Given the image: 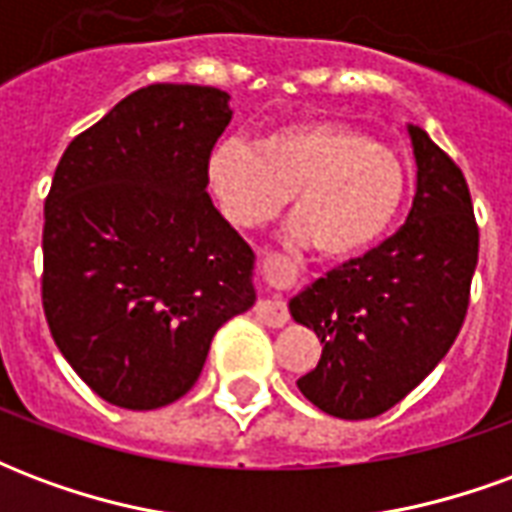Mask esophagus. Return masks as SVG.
Here are the masks:
<instances>
[{
    "instance_id": "1",
    "label": "esophagus",
    "mask_w": 512,
    "mask_h": 512,
    "mask_svg": "<svg viewBox=\"0 0 512 512\" xmlns=\"http://www.w3.org/2000/svg\"><path fill=\"white\" fill-rule=\"evenodd\" d=\"M255 315L257 321H263L271 329H279V326H285L290 321L288 307H285V301L279 299H263L255 307Z\"/></svg>"
}]
</instances>
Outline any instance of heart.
<instances>
[{
	"label": "heart",
	"instance_id": "b5f03b06",
	"mask_svg": "<svg viewBox=\"0 0 512 512\" xmlns=\"http://www.w3.org/2000/svg\"><path fill=\"white\" fill-rule=\"evenodd\" d=\"M208 186L227 222L257 227L293 194V235L323 257H354L384 238L406 205L403 161L337 120H299L255 145L222 139L208 156Z\"/></svg>",
	"mask_w": 512,
	"mask_h": 512
}]
</instances>
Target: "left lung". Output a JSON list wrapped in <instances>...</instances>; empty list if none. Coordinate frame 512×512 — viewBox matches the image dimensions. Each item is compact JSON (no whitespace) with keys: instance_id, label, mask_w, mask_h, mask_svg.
<instances>
[{"instance_id":"1","label":"left lung","mask_w":512,"mask_h":512,"mask_svg":"<svg viewBox=\"0 0 512 512\" xmlns=\"http://www.w3.org/2000/svg\"><path fill=\"white\" fill-rule=\"evenodd\" d=\"M408 139L417 194L406 224L288 304L323 345L321 362L296 384L332 417L370 419L400 403L444 359L466 318L480 246L469 186L422 128L408 126Z\"/></svg>"}]
</instances>
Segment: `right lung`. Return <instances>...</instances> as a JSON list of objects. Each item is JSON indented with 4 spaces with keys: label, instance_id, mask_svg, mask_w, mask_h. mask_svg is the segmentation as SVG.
Masks as SVG:
<instances>
[{
    "label": "right lung",
    "instance_id": "1",
    "mask_svg": "<svg viewBox=\"0 0 512 512\" xmlns=\"http://www.w3.org/2000/svg\"><path fill=\"white\" fill-rule=\"evenodd\" d=\"M230 95L150 84L62 153L43 224V310L76 376L150 411L200 378L213 334L255 304V252L208 197Z\"/></svg>",
    "mask_w": 512,
    "mask_h": 512
}]
</instances>
